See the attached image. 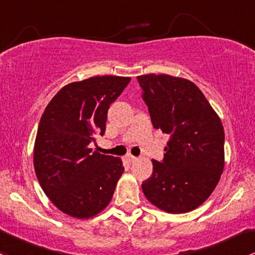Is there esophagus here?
<instances>
[{
    "label": "esophagus",
    "mask_w": 255,
    "mask_h": 255,
    "mask_svg": "<svg viewBox=\"0 0 255 255\" xmlns=\"http://www.w3.org/2000/svg\"><path fill=\"white\" fill-rule=\"evenodd\" d=\"M127 160L129 162H134L135 160H136V157L135 156H133V155H127Z\"/></svg>",
    "instance_id": "34e87169"
}]
</instances>
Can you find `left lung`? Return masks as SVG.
Wrapping results in <instances>:
<instances>
[{
  "label": "left lung",
  "mask_w": 255,
  "mask_h": 255,
  "mask_svg": "<svg viewBox=\"0 0 255 255\" xmlns=\"http://www.w3.org/2000/svg\"><path fill=\"white\" fill-rule=\"evenodd\" d=\"M154 128L170 135L161 162L143 182L151 204L170 214L194 210L218 186L225 165V132L204 94L188 79L136 77Z\"/></svg>",
  "instance_id": "1"
}]
</instances>
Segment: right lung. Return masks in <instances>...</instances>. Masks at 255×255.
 <instances>
[{"mask_svg":"<svg viewBox=\"0 0 255 255\" xmlns=\"http://www.w3.org/2000/svg\"><path fill=\"white\" fill-rule=\"evenodd\" d=\"M129 77L101 76L64 85L45 109L34 145V168L42 191L72 218L89 219L111 202L125 167L120 157L93 151L106 129L110 105Z\"/></svg>","mask_w":255,"mask_h":255,"instance_id":"right-lung-1","label":"right lung"}]
</instances>
